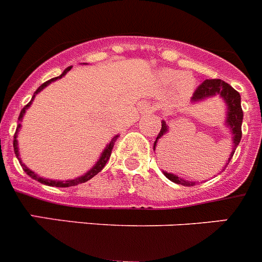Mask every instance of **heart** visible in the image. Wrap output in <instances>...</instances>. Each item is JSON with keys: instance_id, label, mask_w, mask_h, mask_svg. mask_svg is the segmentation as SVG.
I'll return each mask as SVG.
<instances>
[{"instance_id": "1", "label": "heart", "mask_w": 262, "mask_h": 262, "mask_svg": "<svg viewBox=\"0 0 262 262\" xmlns=\"http://www.w3.org/2000/svg\"><path fill=\"white\" fill-rule=\"evenodd\" d=\"M159 76L161 82L165 85H170L173 81H175L173 83L172 95L176 103H182L183 101H186L196 88V80L189 72L178 73L174 70H164L161 71Z\"/></svg>"}]
</instances>
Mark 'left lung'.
<instances>
[{
    "label": "left lung",
    "mask_w": 262,
    "mask_h": 262,
    "mask_svg": "<svg viewBox=\"0 0 262 262\" xmlns=\"http://www.w3.org/2000/svg\"><path fill=\"white\" fill-rule=\"evenodd\" d=\"M214 95H220V97H221L222 99L225 101V103H226L227 111H226V120H225V124H226V126H229V129H230L231 138H233V143H234L233 151H231V154H230V158H229L226 165L224 167V169H225V168L227 167V164H229V161H230L231 158H233V155H234V152H235L236 147H238L239 142H241L243 111H242L241 95H239V93L236 92V90L234 89L231 85H229L227 82L222 81V80H220V79H212V80H205V81H203L202 84L198 86V89L195 90L194 95H192V102H194V103H196V102H202V101H204V99H207V98L214 97ZM167 133H168V125L165 124V121H161L160 133L158 134L155 143H154V151H155L158 139H160L161 137L165 136ZM160 146H161V143H160ZM159 154H161V152H159ZM160 156H161L160 158L161 164H164V161H165L164 155H160ZM163 173H164V176L168 178V180H170L172 182H174V183H178V185H182V186H192V185H195V183H196V182H190V181L183 180V178L178 177V176L173 174V173L164 172V170H163Z\"/></svg>",
    "instance_id": "obj_1"
}]
</instances>
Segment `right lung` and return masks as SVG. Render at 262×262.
Masks as SVG:
<instances>
[{"label": "right lung", "instance_id": "add662e5", "mask_svg": "<svg viewBox=\"0 0 262 262\" xmlns=\"http://www.w3.org/2000/svg\"><path fill=\"white\" fill-rule=\"evenodd\" d=\"M71 68H72V67L66 68V70L63 71L62 75L58 76V77H54V79L49 80V81L43 82V84L41 85V86L38 88L37 90H36L35 94H33V97H32V99H31V101H29V103L27 104V106H24L23 110H21V111H20V115H19V121H21V119H23L24 114H26V110L28 108L29 106H31V103H32V102H33V98L36 97V94H38V93H40L41 90L43 89V88L48 86V85L50 84V82L55 81V80H58V79H62L63 76H64L66 73H67L68 71L71 70ZM19 129H20V124H18V126H16V132H15V134H14V151H15L16 158L19 159V163H20V165H21V167H23V170L27 173V174L29 176V177L33 178V180L38 181V182L43 183V185H48V186H54V187H70V186H76V185H79V183H82V182H86V181H89L90 178H93V177H94V176H97L98 173H99L102 169H103L104 165H106V163H107V161H108L110 156H111V152H112V148H114V143H115V141H116V138H117V136H115L114 138L111 139V142H110L108 145L106 146V148H104L103 152H102V155H101V158H99V160H98L97 163H95L94 167H93L90 170H88V172L85 173V174L80 176V177H77V178H73V180H68V181H55V180H46V178L40 177V176L36 174L35 172H32V170L29 169V168H27L26 164H23V163H21L20 158H19L18 139H16V137H18V130H19Z\"/></svg>", "mask_w": 262, "mask_h": 262}]
</instances>
